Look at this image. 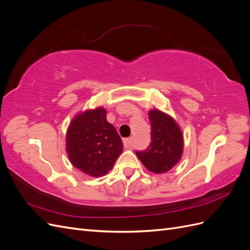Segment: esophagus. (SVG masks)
Listing matches in <instances>:
<instances>
[{
	"instance_id": "34e87169",
	"label": "esophagus",
	"mask_w": 250,
	"mask_h": 250,
	"mask_svg": "<svg viewBox=\"0 0 250 250\" xmlns=\"http://www.w3.org/2000/svg\"><path fill=\"white\" fill-rule=\"evenodd\" d=\"M131 142H132V140H131V138H126V139H124L123 140V143H124V145H125V147H130V145H131Z\"/></svg>"
}]
</instances>
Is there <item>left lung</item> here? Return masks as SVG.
Masks as SVG:
<instances>
[{
    "label": "left lung",
    "instance_id": "1",
    "mask_svg": "<svg viewBox=\"0 0 250 250\" xmlns=\"http://www.w3.org/2000/svg\"><path fill=\"white\" fill-rule=\"evenodd\" d=\"M149 121L150 146L135 153L150 172L166 173L180 161L184 151V134L175 120L156 108L149 111Z\"/></svg>",
    "mask_w": 250,
    "mask_h": 250
}]
</instances>
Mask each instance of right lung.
I'll return each mask as SVG.
<instances>
[{"instance_id": "add662e5", "label": "right lung", "mask_w": 250, "mask_h": 250, "mask_svg": "<svg viewBox=\"0 0 250 250\" xmlns=\"http://www.w3.org/2000/svg\"><path fill=\"white\" fill-rule=\"evenodd\" d=\"M65 143L71 164L92 177L108 173L123 151L122 140L107 122L103 107L77 113L67 128Z\"/></svg>"}]
</instances>
